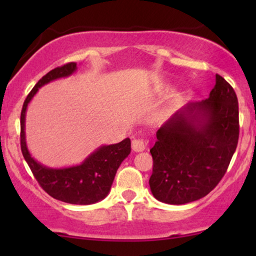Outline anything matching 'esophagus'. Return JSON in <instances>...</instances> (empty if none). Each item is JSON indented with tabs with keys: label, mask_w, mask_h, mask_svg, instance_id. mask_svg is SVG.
<instances>
[{
	"label": "esophagus",
	"mask_w": 256,
	"mask_h": 256,
	"mask_svg": "<svg viewBox=\"0 0 256 256\" xmlns=\"http://www.w3.org/2000/svg\"><path fill=\"white\" fill-rule=\"evenodd\" d=\"M146 140H142V138H134V140H132V149H134V152H143L146 149Z\"/></svg>",
	"instance_id": "34e87169"
}]
</instances>
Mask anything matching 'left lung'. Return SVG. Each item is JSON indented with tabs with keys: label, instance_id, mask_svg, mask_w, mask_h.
<instances>
[{
	"label": "left lung",
	"instance_id": "8db88e82",
	"mask_svg": "<svg viewBox=\"0 0 256 256\" xmlns=\"http://www.w3.org/2000/svg\"><path fill=\"white\" fill-rule=\"evenodd\" d=\"M238 136L236 92L216 74L210 98L184 106L158 130L150 149L154 198L168 204L204 198L224 177Z\"/></svg>",
	"mask_w": 256,
	"mask_h": 256
}]
</instances>
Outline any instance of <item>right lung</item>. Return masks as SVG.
<instances>
[{
  "label": "right lung",
  "mask_w": 256,
  "mask_h": 256,
  "mask_svg": "<svg viewBox=\"0 0 256 256\" xmlns=\"http://www.w3.org/2000/svg\"><path fill=\"white\" fill-rule=\"evenodd\" d=\"M77 70V64L56 67L38 80L26 98L20 116V146L24 158L42 189L52 198L72 204H91L104 200L110 192L116 173L131 152L130 138L120 143L102 146L90 154L80 165L66 168H49L37 162L28 152L25 140V114L28 104L44 84L68 77Z\"/></svg>",
  "instance_id": "right-lung-1"
}]
</instances>
